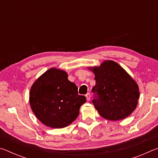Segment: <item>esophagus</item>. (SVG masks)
Here are the masks:
<instances>
[{"mask_svg": "<svg viewBox=\"0 0 158 158\" xmlns=\"http://www.w3.org/2000/svg\"><path fill=\"white\" fill-rule=\"evenodd\" d=\"M85 98H86V100L87 101H90V93H87V94L85 95Z\"/></svg>", "mask_w": 158, "mask_h": 158, "instance_id": "1", "label": "esophagus"}]
</instances>
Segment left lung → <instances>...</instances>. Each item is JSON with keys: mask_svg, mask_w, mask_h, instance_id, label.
<instances>
[{"mask_svg": "<svg viewBox=\"0 0 158 158\" xmlns=\"http://www.w3.org/2000/svg\"><path fill=\"white\" fill-rule=\"evenodd\" d=\"M88 69L95 74V85L92 91L98 93V98L93 102L100 116L114 121L129 116L139 98L137 83L113 60H105L100 66Z\"/></svg>", "mask_w": 158, "mask_h": 158, "instance_id": "8db88e82", "label": "left lung"}]
</instances>
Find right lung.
<instances>
[{
	"label": "right lung",
	"instance_id": "add662e5",
	"mask_svg": "<svg viewBox=\"0 0 158 158\" xmlns=\"http://www.w3.org/2000/svg\"><path fill=\"white\" fill-rule=\"evenodd\" d=\"M68 77L65 71L52 68L39 77L31 88V108L46 126H68L79 116L80 107L86 102L85 96L78 95V88Z\"/></svg>",
	"mask_w": 158,
	"mask_h": 158
}]
</instances>
